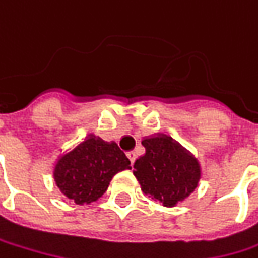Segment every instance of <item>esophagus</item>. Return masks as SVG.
<instances>
[{
    "label": "esophagus",
    "instance_id": "34e87169",
    "mask_svg": "<svg viewBox=\"0 0 258 258\" xmlns=\"http://www.w3.org/2000/svg\"><path fill=\"white\" fill-rule=\"evenodd\" d=\"M127 158H129V159H131V162L134 164L135 161H136V158H138V155H136V152H135V151H131V152L127 154Z\"/></svg>",
    "mask_w": 258,
    "mask_h": 258
}]
</instances>
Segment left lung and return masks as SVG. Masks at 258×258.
<instances>
[{"label": "left lung", "instance_id": "obj_1", "mask_svg": "<svg viewBox=\"0 0 258 258\" xmlns=\"http://www.w3.org/2000/svg\"><path fill=\"white\" fill-rule=\"evenodd\" d=\"M142 145L146 152L134 165L142 192L164 207H175L189 197L201 178L198 159L164 134L145 138Z\"/></svg>", "mask_w": 258, "mask_h": 258}]
</instances>
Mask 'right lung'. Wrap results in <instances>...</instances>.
<instances>
[{
    "label": "right lung",
    "mask_w": 258,
    "mask_h": 258,
    "mask_svg": "<svg viewBox=\"0 0 258 258\" xmlns=\"http://www.w3.org/2000/svg\"><path fill=\"white\" fill-rule=\"evenodd\" d=\"M131 168V161L114 142L90 135L57 159L53 176L64 197L83 205L97 201L114 175Z\"/></svg>",
    "instance_id": "obj_1"
}]
</instances>
